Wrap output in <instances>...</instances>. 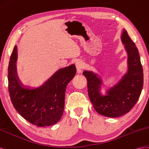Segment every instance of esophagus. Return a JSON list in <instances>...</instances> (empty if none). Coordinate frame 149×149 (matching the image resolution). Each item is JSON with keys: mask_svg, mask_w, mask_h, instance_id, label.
Wrapping results in <instances>:
<instances>
[{"mask_svg": "<svg viewBox=\"0 0 149 149\" xmlns=\"http://www.w3.org/2000/svg\"><path fill=\"white\" fill-rule=\"evenodd\" d=\"M75 66H76V68H77V70L78 73H81L83 69V65H82V62L80 61H78L76 62Z\"/></svg>", "mask_w": 149, "mask_h": 149, "instance_id": "esophagus-1", "label": "esophagus"}]
</instances>
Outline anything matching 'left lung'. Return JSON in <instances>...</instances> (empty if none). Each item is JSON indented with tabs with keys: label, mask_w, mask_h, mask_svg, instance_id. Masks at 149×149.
I'll return each mask as SVG.
<instances>
[{
	"label": "left lung",
	"mask_w": 149,
	"mask_h": 149,
	"mask_svg": "<svg viewBox=\"0 0 149 149\" xmlns=\"http://www.w3.org/2000/svg\"><path fill=\"white\" fill-rule=\"evenodd\" d=\"M121 40L128 55V70L120 81L107 90V94L102 95L100 92L102 80L97 74L92 71L83 72L93 108L102 116L111 118L122 116L133 108L141 95L143 84V69L138 49L124 29Z\"/></svg>",
	"instance_id": "1"
}]
</instances>
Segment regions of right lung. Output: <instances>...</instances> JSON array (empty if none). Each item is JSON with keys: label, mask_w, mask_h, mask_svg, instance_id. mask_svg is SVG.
Returning a JSON list of instances; mask_svg holds the SVG:
<instances>
[{"label": "right lung", "mask_w": 149, "mask_h": 149, "mask_svg": "<svg viewBox=\"0 0 149 149\" xmlns=\"http://www.w3.org/2000/svg\"><path fill=\"white\" fill-rule=\"evenodd\" d=\"M15 45L8 67V88L14 107L25 120L39 127L56 124L63 115L66 87L76 74L74 64L59 69L39 87H24L19 79Z\"/></svg>", "instance_id": "right-lung-1"}]
</instances>
